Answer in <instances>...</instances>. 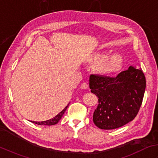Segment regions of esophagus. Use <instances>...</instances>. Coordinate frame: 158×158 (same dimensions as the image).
Returning <instances> with one entry per match:
<instances>
[{
  "mask_svg": "<svg viewBox=\"0 0 158 158\" xmlns=\"http://www.w3.org/2000/svg\"><path fill=\"white\" fill-rule=\"evenodd\" d=\"M88 84L86 82H83L81 85V89H86L88 88Z\"/></svg>",
  "mask_w": 158,
  "mask_h": 158,
  "instance_id": "1",
  "label": "esophagus"
}]
</instances>
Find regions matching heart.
I'll return each instance as SVG.
<instances>
[{"instance_id":"1","label":"heart","mask_w":158,"mask_h":158,"mask_svg":"<svg viewBox=\"0 0 158 158\" xmlns=\"http://www.w3.org/2000/svg\"><path fill=\"white\" fill-rule=\"evenodd\" d=\"M91 63H97L95 70L102 74H113L121 69L124 64L123 56L119 53L106 55L105 52H95L89 58Z\"/></svg>"}]
</instances>
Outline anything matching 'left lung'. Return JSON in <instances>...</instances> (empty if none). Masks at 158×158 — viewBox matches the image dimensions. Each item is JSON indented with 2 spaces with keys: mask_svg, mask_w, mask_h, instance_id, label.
I'll return each mask as SVG.
<instances>
[{
  "mask_svg": "<svg viewBox=\"0 0 158 158\" xmlns=\"http://www.w3.org/2000/svg\"><path fill=\"white\" fill-rule=\"evenodd\" d=\"M89 87L99 98L93 123L102 130H113L136 117L145 91L146 79L142 69L130 66L116 77L91 74Z\"/></svg>",
  "mask_w": 158,
  "mask_h": 158,
  "instance_id": "left-lung-1",
  "label": "left lung"
}]
</instances>
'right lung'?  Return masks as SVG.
Instances as JSON below:
<instances>
[{
  "label": "right lung",
  "mask_w": 158,
  "mask_h": 158,
  "mask_svg": "<svg viewBox=\"0 0 158 158\" xmlns=\"http://www.w3.org/2000/svg\"><path fill=\"white\" fill-rule=\"evenodd\" d=\"M69 106V104L67 105L62 111L59 112V113L56 116H55V117H53L52 118H51V119L45 121H41V122H37V121H31V122H32V123L37 124V125H55L60 121L61 117H63V115L64 113H65V112L67 106Z\"/></svg>",
  "instance_id": "obj_1"
}]
</instances>
